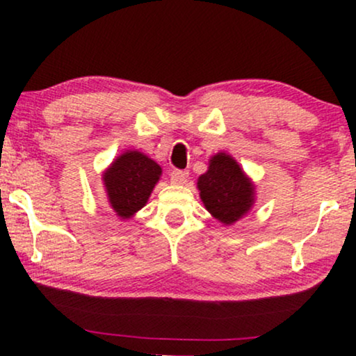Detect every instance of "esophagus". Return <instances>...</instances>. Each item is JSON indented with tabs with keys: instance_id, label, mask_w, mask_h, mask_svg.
<instances>
[{
	"instance_id": "esophagus-1",
	"label": "esophagus",
	"mask_w": 356,
	"mask_h": 356,
	"mask_svg": "<svg viewBox=\"0 0 356 356\" xmlns=\"http://www.w3.org/2000/svg\"><path fill=\"white\" fill-rule=\"evenodd\" d=\"M188 179V172H184V170H173L172 173H170V181L173 184H183L186 183Z\"/></svg>"
}]
</instances>
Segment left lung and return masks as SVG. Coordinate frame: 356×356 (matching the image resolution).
<instances>
[{
  "label": "left lung",
  "mask_w": 356,
  "mask_h": 356,
  "mask_svg": "<svg viewBox=\"0 0 356 356\" xmlns=\"http://www.w3.org/2000/svg\"><path fill=\"white\" fill-rule=\"evenodd\" d=\"M197 188L207 211L225 225L241 218L252 206V184L227 154L212 157L209 170L197 179Z\"/></svg>",
  "instance_id": "obj_1"
}]
</instances>
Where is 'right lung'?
<instances>
[{"label": "right lung", "instance_id": "1", "mask_svg": "<svg viewBox=\"0 0 356 356\" xmlns=\"http://www.w3.org/2000/svg\"><path fill=\"white\" fill-rule=\"evenodd\" d=\"M162 168L138 150L120 155L104 175L106 196L121 218L143 209L159 181Z\"/></svg>", "mask_w": 356, "mask_h": 356}]
</instances>
